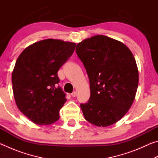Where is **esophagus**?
Returning a JSON list of instances; mask_svg holds the SVG:
<instances>
[{"instance_id": "34e87169", "label": "esophagus", "mask_w": 158, "mask_h": 158, "mask_svg": "<svg viewBox=\"0 0 158 158\" xmlns=\"http://www.w3.org/2000/svg\"><path fill=\"white\" fill-rule=\"evenodd\" d=\"M77 93L76 91H74L73 93H72L71 95L73 96V98H74V97H76V96H77Z\"/></svg>"}]
</instances>
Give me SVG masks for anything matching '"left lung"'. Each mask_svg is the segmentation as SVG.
I'll use <instances>...</instances> for the list:
<instances>
[{
    "label": "left lung",
    "instance_id": "1",
    "mask_svg": "<svg viewBox=\"0 0 158 158\" xmlns=\"http://www.w3.org/2000/svg\"><path fill=\"white\" fill-rule=\"evenodd\" d=\"M90 82V97L80 106L85 119L99 127L114 124L132 106L139 84L135 58L127 46L105 35L77 45Z\"/></svg>",
    "mask_w": 158,
    "mask_h": 158
}]
</instances>
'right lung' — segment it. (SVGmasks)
Here are the masks:
<instances>
[{
    "label": "right lung",
    "instance_id": "add662e5",
    "mask_svg": "<svg viewBox=\"0 0 158 158\" xmlns=\"http://www.w3.org/2000/svg\"><path fill=\"white\" fill-rule=\"evenodd\" d=\"M76 44L47 39L23 51L12 75L18 109L37 125H50L59 119L65 93L57 84L58 69L73 55Z\"/></svg>",
    "mask_w": 158,
    "mask_h": 158
}]
</instances>
